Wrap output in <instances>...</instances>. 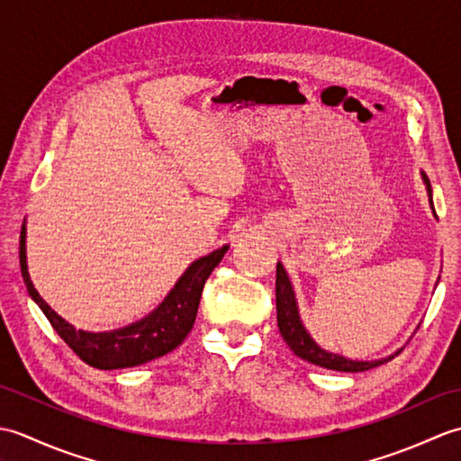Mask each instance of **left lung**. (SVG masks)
<instances>
[{
    "mask_svg": "<svg viewBox=\"0 0 461 461\" xmlns=\"http://www.w3.org/2000/svg\"><path fill=\"white\" fill-rule=\"evenodd\" d=\"M426 190L429 195V203H432V185H429V180L426 178V174H422ZM434 210V203H432ZM276 299H277V327L283 340L287 342L289 348L295 352V355L303 360L311 362V365H317L329 370H339V372H365L375 366L384 365V362L393 360L396 355H400V350L390 355L386 358L380 360H350L340 355H335V352H327L322 350L315 340L311 339L307 329L303 327L301 317H299V309H297V301H295V293H293L291 281L287 277L285 269H283L281 263H277V281H276Z\"/></svg>",
    "mask_w": 461,
    "mask_h": 461,
    "instance_id": "obj_1",
    "label": "left lung"
}]
</instances>
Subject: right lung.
Wrapping results in <instances>:
<instances>
[{
	"instance_id": "add662e5",
	"label": "right lung",
	"mask_w": 461,
	"mask_h": 461,
	"mask_svg": "<svg viewBox=\"0 0 461 461\" xmlns=\"http://www.w3.org/2000/svg\"><path fill=\"white\" fill-rule=\"evenodd\" d=\"M228 249L230 246H223L208 253L205 258L195 259L168 293V297L160 303L158 309H154L149 317L136 321L129 327L111 332L77 330L47 305L29 279L25 228L22 231V240H19V266H22V276L29 295L43 311V315L51 322L57 335L67 342L68 348H73L75 355L93 368L114 370L144 365V362L168 355L176 347L182 345L194 327L195 315H198L205 281Z\"/></svg>"
}]
</instances>
